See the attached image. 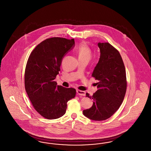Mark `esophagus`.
<instances>
[{"label": "esophagus", "mask_w": 151, "mask_h": 151, "mask_svg": "<svg viewBox=\"0 0 151 151\" xmlns=\"http://www.w3.org/2000/svg\"><path fill=\"white\" fill-rule=\"evenodd\" d=\"M76 92H77L78 94L80 95V96H86V92H84V91H80V90H77Z\"/></svg>", "instance_id": "1"}]
</instances>
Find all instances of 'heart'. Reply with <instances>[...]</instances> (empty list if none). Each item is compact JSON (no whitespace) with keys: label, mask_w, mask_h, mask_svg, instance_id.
Instances as JSON below:
<instances>
[{"label":"heart","mask_w":151,"mask_h":151,"mask_svg":"<svg viewBox=\"0 0 151 151\" xmlns=\"http://www.w3.org/2000/svg\"><path fill=\"white\" fill-rule=\"evenodd\" d=\"M76 52L79 59L90 60L92 57V51L86 43H81L77 48Z\"/></svg>","instance_id":"1"}]
</instances>
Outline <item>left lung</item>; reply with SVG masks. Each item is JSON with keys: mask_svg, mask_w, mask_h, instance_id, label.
I'll return each instance as SVG.
<instances>
[{"mask_svg": "<svg viewBox=\"0 0 151 151\" xmlns=\"http://www.w3.org/2000/svg\"><path fill=\"white\" fill-rule=\"evenodd\" d=\"M100 57L92 76L99 80L98 90L92 96V106L83 110V114L94 121H104L119 108L127 88L126 73L122 57L115 47L108 42L98 43Z\"/></svg>", "mask_w": 151, "mask_h": 151, "instance_id": "1", "label": "left lung"}]
</instances>
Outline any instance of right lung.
Masks as SVG:
<instances>
[{
  "instance_id": "right-lung-1",
  "label": "right lung",
  "mask_w": 151,
  "mask_h": 151,
  "mask_svg": "<svg viewBox=\"0 0 151 151\" xmlns=\"http://www.w3.org/2000/svg\"><path fill=\"white\" fill-rule=\"evenodd\" d=\"M74 45V39L47 38L36 46L28 59L25 91L33 108L46 119H57L64 115L67 102L75 97V89L57 86L54 81L63 58Z\"/></svg>"
}]
</instances>
